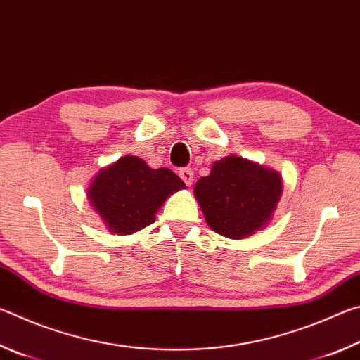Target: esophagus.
Wrapping results in <instances>:
<instances>
[{
    "label": "esophagus",
    "instance_id": "1",
    "mask_svg": "<svg viewBox=\"0 0 360 360\" xmlns=\"http://www.w3.org/2000/svg\"><path fill=\"white\" fill-rule=\"evenodd\" d=\"M179 176H181V179L184 181L188 187L192 186V182H193V172H192L191 168H182V169H179Z\"/></svg>",
    "mask_w": 360,
    "mask_h": 360
}]
</instances>
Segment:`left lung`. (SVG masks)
Listing matches in <instances>:
<instances>
[{
	"mask_svg": "<svg viewBox=\"0 0 360 360\" xmlns=\"http://www.w3.org/2000/svg\"><path fill=\"white\" fill-rule=\"evenodd\" d=\"M193 195L211 230L243 240L271 221L283 195V178L257 162L227 155L197 181Z\"/></svg>",
	"mask_w": 360,
	"mask_h": 360,
	"instance_id": "1",
	"label": "left lung"
}]
</instances>
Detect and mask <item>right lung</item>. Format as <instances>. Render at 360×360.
Returning a JSON list of instances; mask_svg holds the SVG:
<instances>
[{"instance_id":"add662e5","label":"right lung","mask_w":360,"mask_h":360,"mask_svg":"<svg viewBox=\"0 0 360 360\" xmlns=\"http://www.w3.org/2000/svg\"><path fill=\"white\" fill-rule=\"evenodd\" d=\"M186 184L168 168H150L143 158L120 157L101 168L87 187V200L111 233L131 235L155 221L165 200Z\"/></svg>"}]
</instances>
